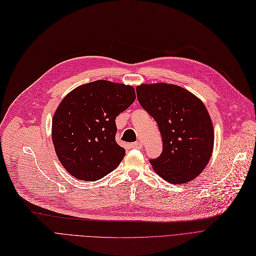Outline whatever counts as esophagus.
<instances>
[{
  "mask_svg": "<svg viewBox=\"0 0 256 256\" xmlns=\"http://www.w3.org/2000/svg\"><path fill=\"white\" fill-rule=\"evenodd\" d=\"M130 146L133 148H141V146H142V142H140V141H137V142L130 144Z\"/></svg>",
  "mask_w": 256,
  "mask_h": 256,
  "instance_id": "34e87169",
  "label": "esophagus"
}]
</instances>
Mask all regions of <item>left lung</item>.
<instances>
[{
  "mask_svg": "<svg viewBox=\"0 0 256 256\" xmlns=\"http://www.w3.org/2000/svg\"><path fill=\"white\" fill-rule=\"evenodd\" d=\"M137 99L158 126L162 153L150 159L154 171L173 184L191 182L212 156L214 130L204 104L174 84H141Z\"/></svg>",
  "mask_w": 256,
  "mask_h": 256,
  "instance_id": "8db88e82",
  "label": "left lung"
}]
</instances>
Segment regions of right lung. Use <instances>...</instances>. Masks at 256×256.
<instances>
[{"mask_svg": "<svg viewBox=\"0 0 256 256\" xmlns=\"http://www.w3.org/2000/svg\"><path fill=\"white\" fill-rule=\"evenodd\" d=\"M136 99L130 85L98 80L66 94L52 126V144L72 176L94 182L115 170L126 155L116 142V117Z\"/></svg>", "mask_w": 256, "mask_h": 256, "instance_id": "obj_1", "label": "right lung"}]
</instances>
